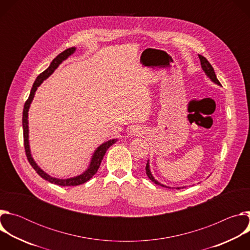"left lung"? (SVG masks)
Masks as SVG:
<instances>
[{
    "mask_svg": "<svg viewBox=\"0 0 250 250\" xmlns=\"http://www.w3.org/2000/svg\"><path fill=\"white\" fill-rule=\"evenodd\" d=\"M199 58H200L201 66H202V69L204 70L205 74L210 79V81H212L215 84H218V85L221 86V83H220V81L218 80V78H217V76H216V73H215V71H213V68H212V66L209 64V62H208L204 56H202V55H200V54H199ZM146 170V174H147L149 179H150L152 182H154L156 185H159V186H162V187H166V188H170V187H167V186H165V185L159 183L157 180L154 179V177L152 176L151 171H150V168H149V160H147ZM177 189H180V187H177Z\"/></svg>",
    "mask_w": 250,
    "mask_h": 250,
    "instance_id": "8db88e82",
    "label": "left lung"
}]
</instances>
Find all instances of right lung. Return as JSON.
<instances>
[{
  "mask_svg": "<svg viewBox=\"0 0 250 250\" xmlns=\"http://www.w3.org/2000/svg\"><path fill=\"white\" fill-rule=\"evenodd\" d=\"M76 48L75 47H70L66 50H64L63 52H61L60 54H58L53 60L52 62L50 63L49 67L44 70L42 74H40L37 78V80L34 81L33 85H32V88H31V91H30V94H29V97L28 99L26 100L25 104H24V106H23V112H22V128H23V142H24V149H25V154H26V157H27V160L28 162L30 163V165L32 166V168L37 171V173L42 177L43 178L44 180L52 183V184H55V185H59V186H77V185H81V184H84L85 182H87L88 180H90L91 178L97 173L100 165H101V162L104 158V155L105 153V151L108 150V148L110 146H112L114 144H116L118 139H111V140H108L104 142V144H102L94 152L92 158H91V162H90V165L89 167L87 168L86 171H84L82 174L78 175V176H75V177H71V178H68V179H58V178H54V177H51L50 175H48L46 172H44L38 164L37 162H35L31 156V153H30V148H29V141H28V110H29V106H30V104L33 100V97H34V94H35V91L38 90V87H40L42 85V83L47 79L53 72L55 71V69L64 61L66 60L70 55H72L74 52H75Z\"/></svg>",
  "mask_w": 250,
  "mask_h": 250,
  "instance_id": "1",
  "label": "right lung"
}]
</instances>
